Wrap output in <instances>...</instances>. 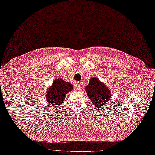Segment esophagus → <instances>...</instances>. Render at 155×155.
Masks as SVG:
<instances>
[{
  "label": "esophagus",
  "mask_w": 155,
  "mask_h": 155,
  "mask_svg": "<svg viewBox=\"0 0 155 155\" xmlns=\"http://www.w3.org/2000/svg\"><path fill=\"white\" fill-rule=\"evenodd\" d=\"M76 88L78 91H81V84H76Z\"/></svg>",
  "instance_id": "1"
}]
</instances>
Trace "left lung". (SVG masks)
<instances>
[{
    "mask_svg": "<svg viewBox=\"0 0 155 155\" xmlns=\"http://www.w3.org/2000/svg\"><path fill=\"white\" fill-rule=\"evenodd\" d=\"M86 91L92 105L96 107L97 109L102 108L110 99V89L97 78L90 79L89 84L86 87Z\"/></svg>",
    "mask_w": 155,
    "mask_h": 155,
    "instance_id": "1",
    "label": "left lung"
}]
</instances>
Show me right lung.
Masks as SVG:
<instances>
[{"instance_id":"add662e5","label":"right lung","mask_w":155,"mask_h":155,"mask_svg":"<svg viewBox=\"0 0 155 155\" xmlns=\"http://www.w3.org/2000/svg\"><path fill=\"white\" fill-rule=\"evenodd\" d=\"M73 89V85L61 78L55 79L46 92V100L51 107L59 108L62 106L68 92Z\"/></svg>"}]
</instances>
